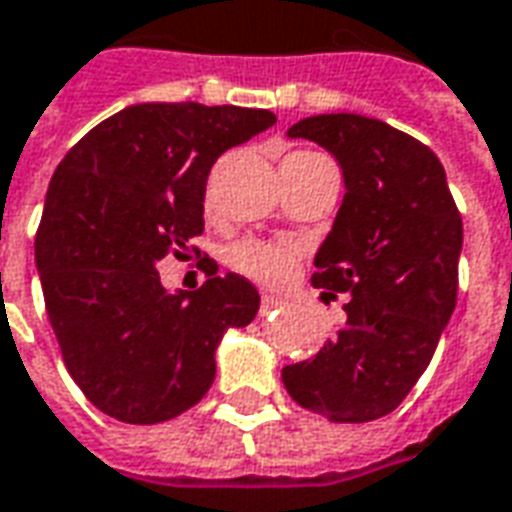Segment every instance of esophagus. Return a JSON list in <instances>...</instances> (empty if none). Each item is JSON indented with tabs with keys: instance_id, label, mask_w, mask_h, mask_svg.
<instances>
[{
	"instance_id": "1",
	"label": "esophagus",
	"mask_w": 512,
	"mask_h": 512,
	"mask_svg": "<svg viewBox=\"0 0 512 512\" xmlns=\"http://www.w3.org/2000/svg\"><path fill=\"white\" fill-rule=\"evenodd\" d=\"M279 307H282V301L274 299V296H263V299H260V318H268V315H274Z\"/></svg>"
}]
</instances>
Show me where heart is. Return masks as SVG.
<instances>
[{
  "instance_id": "obj_1",
  "label": "heart",
  "mask_w": 512,
  "mask_h": 512,
  "mask_svg": "<svg viewBox=\"0 0 512 512\" xmlns=\"http://www.w3.org/2000/svg\"><path fill=\"white\" fill-rule=\"evenodd\" d=\"M301 249L290 241H266V238H244L235 241L227 252V263L241 277L252 279L257 285L277 288L293 277L299 266Z\"/></svg>"
}]
</instances>
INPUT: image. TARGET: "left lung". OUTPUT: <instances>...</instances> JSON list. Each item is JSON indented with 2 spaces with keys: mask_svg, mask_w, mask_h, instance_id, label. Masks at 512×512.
I'll return each instance as SVG.
<instances>
[{
  "mask_svg": "<svg viewBox=\"0 0 512 512\" xmlns=\"http://www.w3.org/2000/svg\"><path fill=\"white\" fill-rule=\"evenodd\" d=\"M288 134L326 147L343 169V205L312 285L345 293L348 321L282 381L329 422L386 417L425 373L455 310L461 213L436 153L381 120L315 115Z\"/></svg>",
  "mask_w": 512,
  "mask_h": 512,
  "instance_id": "left-lung-1",
  "label": "left lung"
}]
</instances>
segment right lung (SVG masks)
<instances>
[{
	"label": "right lung",
	"mask_w": 512,
	"mask_h": 512,
	"mask_svg": "<svg viewBox=\"0 0 512 512\" xmlns=\"http://www.w3.org/2000/svg\"><path fill=\"white\" fill-rule=\"evenodd\" d=\"M274 123L268 109L136 104L98 123L60 161L35 263L65 367L109 417L156 425L200 403L222 334L257 315L249 279L216 277L211 263L202 288L169 293L156 263L180 257L202 233L216 158Z\"/></svg>",
	"instance_id": "obj_1"
}]
</instances>
